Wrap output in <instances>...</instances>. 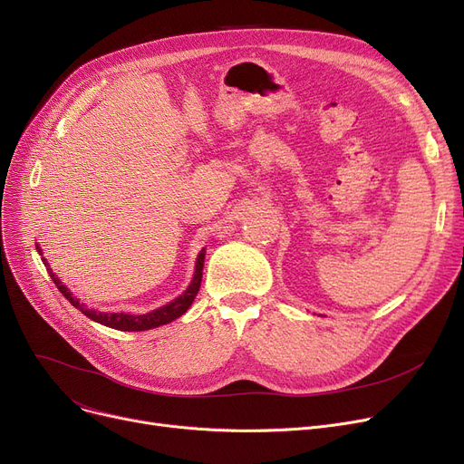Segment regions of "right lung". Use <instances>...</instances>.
<instances>
[{
	"mask_svg": "<svg viewBox=\"0 0 464 464\" xmlns=\"http://www.w3.org/2000/svg\"><path fill=\"white\" fill-rule=\"evenodd\" d=\"M37 252H39V246L35 245ZM45 261V259H44ZM47 266V264H45ZM203 266H205V250H200L198 257H197V267H195V276L191 280L189 288L176 297L174 301H170L169 305L160 307L157 311H151L148 314H125V313H98V311H92V309H87L85 305H82L77 301V297L72 295V292L60 282L54 273L49 269L47 266V271L53 278V282L56 285V288L60 290V294H63L70 304L82 311L85 316H89L91 320L98 322V324H104V326H110L113 330H121V332H144V330H151V328H157V326H163V324H169V322L176 320L178 316H182L189 305L193 304V299L200 288V280H203Z\"/></svg>",
	"mask_w": 464,
	"mask_h": 464,
	"instance_id": "obj_1",
	"label": "right lung"
}]
</instances>
